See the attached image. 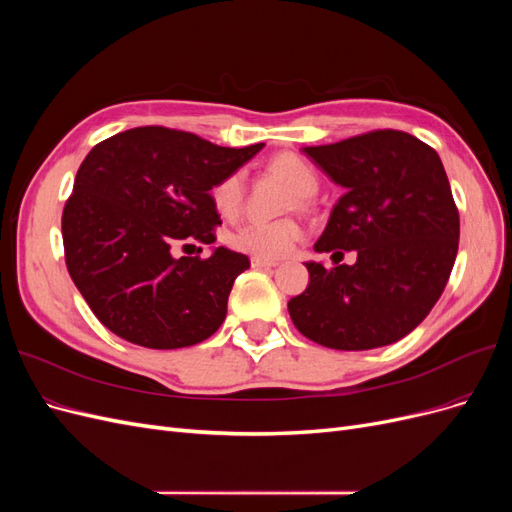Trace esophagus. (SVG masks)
<instances>
[{
    "instance_id": "obj_1",
    "label": "esophagus",
    "mask_w": 512,
    "mask_h": 512,
    "mask_svg": "<svg viewBox=\"0 0 512 512\" xmlns=\"http://www.w3.org/2000/svg\"><path fill=\"white\" fill-rule=\"evenodd\" d=\"M252 267H254V269H273V267H277V262H275V260H269V258L254 256V258H252Z\"/></svg>"
}]
</instances>
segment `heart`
<instances>
[{"label":"heart","instance_id":"obj_1","mask_svg":"<svg viewBox=\"0 0 512 512\" xmlns=\"http://www.w3.org/2000/svg\"><path fill=\"white\" fill-rule=\"evenodd\" d=\"M271 168L277 175H282L299 196H312L318 188V175L314 166L297 153H280L271 160ZM245 196V177L241 170H235L222 177L211 188L213 207L224 218L237 215ZM303 235L299 222L294 220H245L228 235V243L239 252L260 256V258H277L284 256L290 247Z\"/></svg>","mask_w":512,"mask_h":512}]
</instances>
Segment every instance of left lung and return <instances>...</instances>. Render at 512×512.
<instances>
[{
    "mask_svg": "<svg viewBox=\"0 0 512 512\" xmlns=\"http://www.w3.org/2000/svg\"><path fill=\"white\" fill-rule=\"evenodd\" d=\"M303 153L346 190L314 250H356V262H305L309 284L288 301L294 327L335 350L395 344L425 320L455 265L459 211L442 160L399 130Z\"/></svg>",
    "mask_w": 512,
    "mask_h": 512,
    "instance_id": "8db88e82",
    "label": "left lung"
}]
</instances>
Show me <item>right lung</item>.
<instances>
[{"mask_svg": "<svg viewBox=\"0 0 512 512\" xmlns=\"http://www.w3.org/2000/svg\"><path fill=\"white\" fill-rule=\"evenodd\" d=\"M262 147H220L145 126L87 153L61 235L72 282L108 331L136 346L173 350L222 327L232 284L250 258L226 247L209 258H175L173 250L215 241L222 222L209 192Z\"/></svg>", "mask_w": 512, "mask_h": 512, "instance_id": "1", "label": "right lung"}]
</instances>
